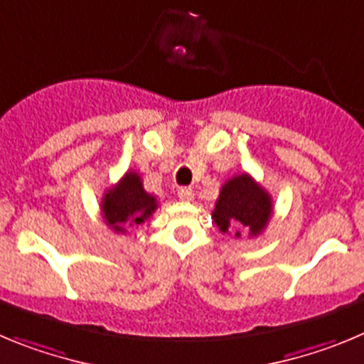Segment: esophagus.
Listing matches in <instances>:
<instances>
[{
  "label": "esophagus",
  "instance_id": "1",
  "mask_svg": "<svg viewBox=\"0 0 364 364\" xmlns=\"http://www.w3.org/2000/svg\"><path fill=\"white\" fill-rule=\"evenodd\" d=\"M178 198L186 203L192 201V199H194V190L190 188V186H183V188L178 190Z\"/></svg>",
  "mask_w": 364,
  "mask_h": 364
}]
</instances>
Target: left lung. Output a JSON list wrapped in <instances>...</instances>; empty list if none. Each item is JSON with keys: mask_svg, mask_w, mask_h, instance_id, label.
Wrapping results in <instances>:
<instances>
[{"mask_svg": "<svg viewBox=\"0 0 364 364\" xmlns=\"http://www.w3.org/2000/svg\"><path fill=\"white\" fill-rule=\"evenodd\" d=\"M272 215V199L267 190L255 183L252 176L239 174L221 186L212 219L223 234L235 230H248L250 235H259Z\"/></svg>", "mask_w": 364, "mask_h": 364, "instance_id": "obj_1", "label": "left lung"}]
</instances>
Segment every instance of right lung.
<instances>
[{
  "label": "right lung",
  "instance_id": "1",
  "mask_svg": "<svg viewBox=\"0 0 364 364\" xmlns=\"http://www.w3.org/2000/svg\"><path fill=\"white\" fill-rule=\"evenodd\" d=\"M158 208V199L143 188L137 172H127L117 185L105 192L101 214L114 232L125 234L129 227L145 223Z\"/></svg>",
  "mask_w": 364,
  "mask_h": 364
}]
</instances>
